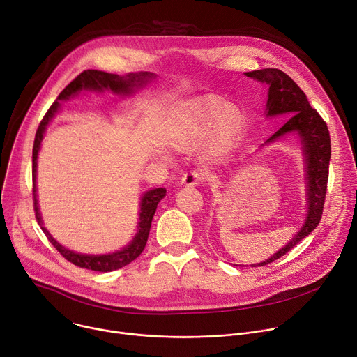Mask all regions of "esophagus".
Returning <instances> with one entry per match:
<instances>
[{
  "mask_svg": "<svg viewBox=\"0 0 357 357\" xmlns=\"http://www.w3.org/2000/svg\"><path fill=\"white\" fill-rule=\"evenodd\" d=\"M202 182V176L199 172L193 171V172H189L186 175L182 176V183L185 186H198L199 183Z\"/></svg>",
  "mask_w": 357,
  "mask_h": 357,
  "instance_id": "esophagus-1",
  "label": "esophagus"
}]
</instances>
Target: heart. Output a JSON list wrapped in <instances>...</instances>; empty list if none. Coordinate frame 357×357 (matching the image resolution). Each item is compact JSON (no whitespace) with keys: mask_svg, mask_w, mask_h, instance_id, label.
<instances>
[{"mask_svg":"<svg viewBox=\"0 0 357 357\" xmlns=\"http://www.w3.org/2000/svg\"><path fill=\"white\" fill-rule=\"evenodd\" d=\"M242 112L216 95H204L179 104L172 114V137L181 146L199 144L211 131L216 151L228 149L241 135Z\"/></svg>","mask_w":357,"mask_h":357,"instance_id":"obj_1","label":"heart"}]
</instances>
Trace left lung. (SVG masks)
Segmentation results:
<instances>
[{
    "label": "left lung",
    "mask_w": 357,
    "mask_h": 357,
    "mask_svg": "<svg viewBox=\"0 0 357 357\" xmlns=\"http://www.w3.org/2000/svg\"><path fill=\"white\" fill-rule=\"evenodd\" d=\"M245 75L261 81L269 86L268 91V116L286 115L289 119L265 142H273L286 134L298 132L302 141L306 156V176H307V219L299 234L291 239L278 253L271 256L268 261L252 266H265L294 249L302 239H305L319 225L325 206L329 160H331V135L326 122L319 112L310 107L305 92L298 86L287 74L276 68H265L246 73Z\"/></svg>",
    "instance_id": "left-lung-1"
}]
</instances>
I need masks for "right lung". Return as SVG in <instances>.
Wrapping results in <instances>:
<instances>
[{"label":"right lung","instance_id":"1","mask_svg":"<svg viewBox=\"0 0 357 357\" xmlns=\"http://www.w3.org/2000/svg\"><path fill=\"white\" fill-rule=\"evenodd\" d=\"M153 78L151 73H139V74H128L126 77H119L115 74H108L104 71H96V70H86L82 71L75 79H73L66 88L62 89V92L58 95L56 101L50 107L47 114L44 115L43 121L38 125L36 139H34V146H32V198H34V212L37 222L41 225V229L47 235L48 241L54 245V248L67 259L68 262L74 264L78 268H85L96 272H111L116 271L119 268L126 266L128 264H131L132 261L142 253V250L146 246L149 231H151V223L152 218L155 215L156 206L160 202V199H164L167 195V189L164 188H158L153 190L146 192L142 197L141 201V212H139V223H138V232L134 238V241L129 243L126 248H123L119 252L109 253V255H81L75 253L67 248L61 246L50 234L48 231L43 226L41 215L38 211V204H37V190H36V176H37V156L40 151V145L45 132V128L50 122V119L55 115L59 107V100H67L71 95L77 93L81 89H111L118 93H129L132 91V88L139 86L148 79Z\"/></svg>","mask_w":357,"mask_h":357}]
</instances>
